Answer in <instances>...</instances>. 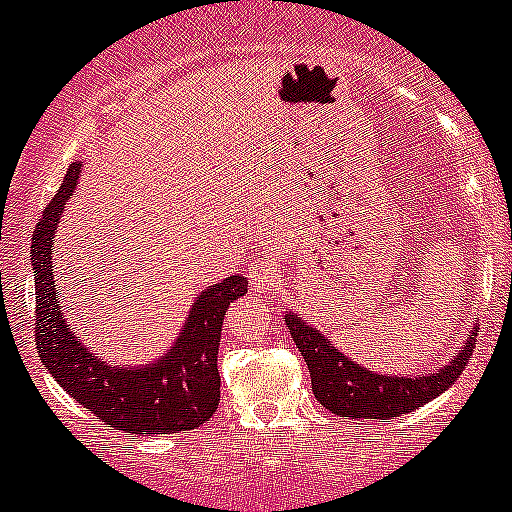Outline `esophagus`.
<instances>
[{"label":"esophagus","instance_id":"esophagus-1","mask_svg":"<svg viewBox=\"0 0 512 512\" xmlns=\"http://www.w3.org/2000/svg\"><path fill=\"white\" fill-rule=\"evenodd\" d=\"M248 279H251L253 289L259 292H269L279 284V266H276V259L271 253H264L259 259H253L248 264Z\"/></svg>","mask_w":512,"mask_h":512}]
</instances>
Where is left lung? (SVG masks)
<instances>
[{
    "label": "left lung",
    "instance_id": "1",
    "mask_svg": "<svg viewBox=\"0 0 512 512\" xmlns=\"http://www.w3.org/2000/svg\"><path fill=\"white\" fill-rule=\"evenodd\" d=\"M284 320L309 368L314 398L332 414L350 416V419H393L419 409L454 386L475 350V337H467L457 358L439 373L419 375V378H391L360 368L348 355L337 353L330 340H325L292 312Z\"/></svg>",
    "mask_w": 512,
    "mask_h": 512
}]
</instances>
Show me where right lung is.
<instances>
[{
  "instance_id": "add662e5",
  "label": "right lung",
  "mask_w": 512,
  "mask_h": 512,
  "mask_svg": "<svg viewBox=\"0 0 512 512\" xmlns=\"http://www.w3.org/2000/svg\"><path fill=\"white\" fill-rule=\"evenodd\" d=\"M81 175L70 164L63 185L32 233L35 274V342L42 365L60 388L91 411L103 424L126 434H177L198 429L218 411L220 373L218 348L225 312L248 289L243 276H228L205 289L187 317L175 348L144 368H111L98 353L75 340L58 309L53 269V238L60 213Z\"/></svg>"
}]
</instances>
